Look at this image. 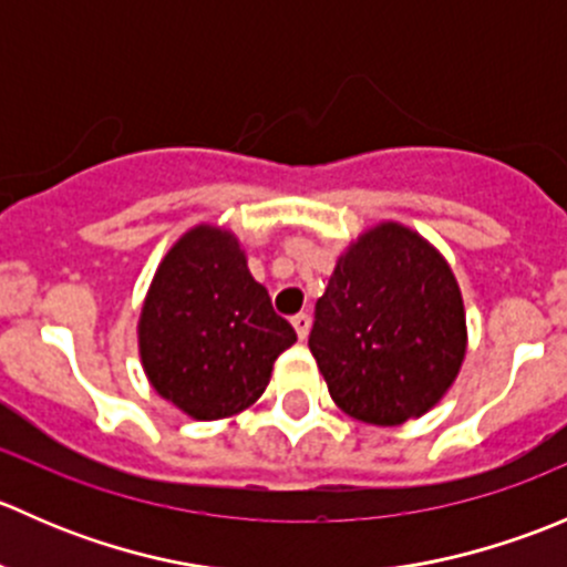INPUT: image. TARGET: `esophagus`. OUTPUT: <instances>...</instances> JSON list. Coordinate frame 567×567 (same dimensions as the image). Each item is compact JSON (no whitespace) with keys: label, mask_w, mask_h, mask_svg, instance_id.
<instances>
[{"label":"esophagus","mask_w":567,"mask_h":567,"mask_svg":"<svg viewBox=\"0 0 567 567\" xmlns=\"http://www.w3.org/2000/svg\"><path fill=\"white\" fill-rule=\"evenodd\" d=\"M290 323H293L299 340H307V334H310V316H307V312H299V316L290 318Z\"/></svg>","instance_id":"obj_1"}]
</instances>
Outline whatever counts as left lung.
<instances>
[{
	"instance_id": "left-lung-1",
	"label": "left lung",
	"mask_w": 567,
	"mask_h": 567,
	"mask_svg": "<svg viewBox=\"0 0 567 567\" xmlns=\"http://www.w3.org/2000/svg\"><path fill=\"white\" fill-rule=\"evenodd\" d=\"M310 351L331 400L373 425H403L442 400L466 353L461 288L414 230L373 227L337 260Z\"/></svg>"
}]
</instances>
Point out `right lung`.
I'll list each match as a JSON object with an SVG mask.
<instances>
[{
  "label": "right lung",
  "mask_w": 567,
  "mask_h": 567,
  "mask_svg": "<svg viewBox=\"0 0 567 567\" xmlns=\"http://www.w3.org/2000/svg\"><path fill=\"white\" fill-rule=\"evenodd\" d=\"M293 342V326L274 312L238 238L210 225L167 251L140 316L153 390L194 420H221L255 403Z\"/></svg>",
  "instance_id": "right-lung-1"
}]
</instances>
